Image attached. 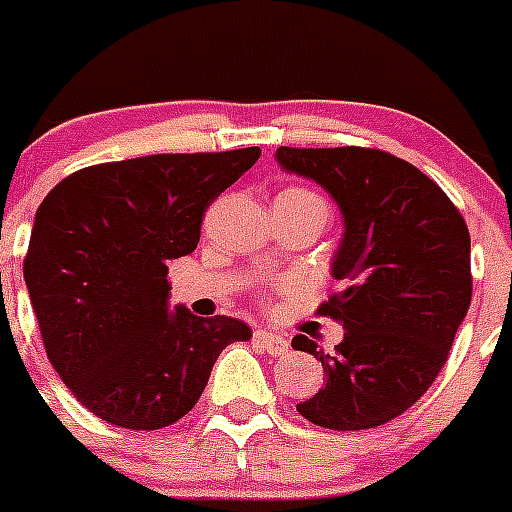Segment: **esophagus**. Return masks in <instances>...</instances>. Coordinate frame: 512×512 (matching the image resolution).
Masks as SVG:
<instances>
[{"mask_svg":"<svg viewBox=\"0 0 512 512\" xmlns=\"http://www.w3.org/2000/svg\"><path fill=\"white\" fill-rule=\"evenodd\" d=\"M253 340H256V345H261L269 355H284L289 350L287 337L276 335V332L271 330H256L253 332Z\"/></svg>","mask_w":512,"mask_h":512,"instance_id":"1","label":"esophagus"}]
</instances>
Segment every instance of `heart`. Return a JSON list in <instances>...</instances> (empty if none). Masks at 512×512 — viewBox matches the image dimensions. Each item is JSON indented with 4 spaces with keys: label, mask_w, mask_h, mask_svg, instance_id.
I'll list each match as a JSON object with an SVG mask.
<instances>
[{
    "label": "heart",
    "mask_w": 512,
    "mask_h": 512,
    "mask_svg": "<svg viewBox=\"0 0 512 512\" xmlns=\"http://www.w3.org/2000/svg\"><path fill=\"white\" fill-rule=\"evenodd\" d=\"M279 198H287V200H297V203H309V205H320V208H325V203H322L314 192L304 190V187H289V190L279 192Z\"/></svg>",
    "instance_id": "b5f03b06"
}]
</instances>
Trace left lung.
Listing matches in <instances>:
<instances>
[{
	"label": "left lung",
	"instance_id": "8db88e82",
	"mask_svg": "<svg viewBox=\"0 0 512 512\" xmlns=\"http://www.w3.org/2000/svg\"><path fill=\"white\" fill-rule=\"evenodd\" d=\"M281 170L332 195L345 233L332 259L340 292L317 314L342 322L335 355L297 335L327 381L297 411L335 431L388 424L447 363L472 299L470 231L442 187L381 149H276Z\"/></svg>",
	"mask_w": 512,
	"mask_h": 512
}]
</instances>
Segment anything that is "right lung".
<instances>
[{"mask_svg":"<svg viewBox=\"0 0 512 512\" xmlns=\"http://www.w3.org/2000/svg\"><path fill=\"white\" fill-rule=\"evenodd\" d=\"M261 157L149 154L65 177L35 213L25 284L45 353L98 419L152 431L198 403L246 322L170 309V261L198 248L208 205Z\"/></svg>","mask_w":512,"mask_h":512,"instance_id":"1","label":"right lung"}]
</instances>
